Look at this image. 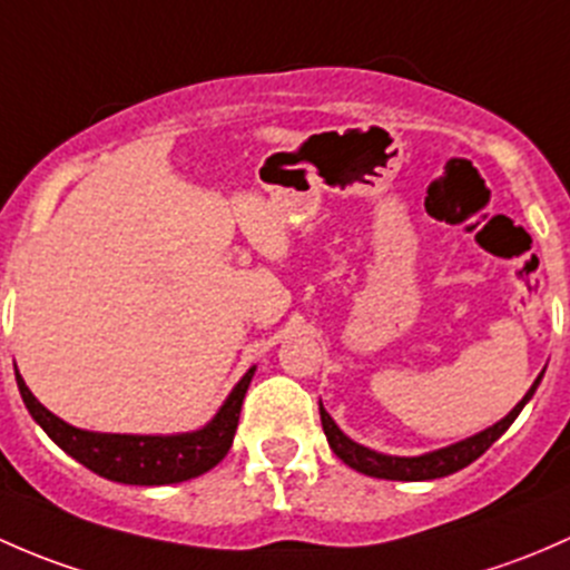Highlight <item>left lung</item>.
Returning a JSON list of instances; mask_svg holds the SVG:
<instances>
[{
	"mask_svg": "<svg viewBox=\"0 0 570 570\" xmlns=\"http://www.w3.org/2000/svg\"><path fill=\"white\" fill-rule=\"evenodd\" d=\"M541 375H538L535 384L530 386V392L521 397L519 406L504 416V420L497 422L494 428H489V431L478 433V436H472V439H463V442L453 444V448L436 450V453H428V455H416V459H395V455H381V453H373V450L362 448V444L351 442V439L345 436L337 425H334V420L328 416L324 406H321V425H324L328 448L334 450V455H337L343 463H348L351 469H356V472L371 474V478H381V480H436V478H444V474L459 472V469L469 466L472 461H478L480 455H483L485 450H489L491 444H494L497 439L508 431L510 422L519 416L521 409H524V403L530 401L532 392H535L538 384H541Z\"/></svg>",
	"mask_w": 570,
	"mask_h": 570,
	"instance_id": "1",
	"label": "left lung"
}]
</instances>
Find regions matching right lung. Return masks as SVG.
I'll return each instance as SVG.
<instances>
[{"instance_id": "add662e5", "label": "right lung", "mask_w": 570, "mask_h": 570, "mask_svg": "<svg viewBox=\"0 0 570 570\" xmlns=\"http://www.w3.org/2000/svg\"><path fill=\"white\" fill-rule=\"evenodd\" d=\"M252 375H255V367L246 371L219 414L203 431L180 433V436H120V433L81 431L51 414L43 403H38L19 371H16V381H19V392L32 420L49 433L51 442L66 450L70 459L85 463L90 472L115 480V483L167 485L197 478L225 459L233 436H236Z\"/></svg>"}]
</instances>
